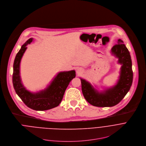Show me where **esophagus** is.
Instances as JSON below:
<instances>
[{
	"label": "esophagus",
	"instance_id": "esophagus-1",
	"mask_svg": "<svg viewBox=\"0 0 146 146\" xmlns=\"http://www.w3.org/2000/svg\"><path fill=\"white\" fill-rule=\"evenodd\" d=\"M76 72L78 75H80L83 72V70L81 68H77L76 70Z\"/></svg>",
	"mask_w": 146,
	"mask_h": 146
}]
</instances>
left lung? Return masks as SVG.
<instances>
[{
	"label": "left lung",
	"mask_w": 146,
	"mask_h": 146,
	"mask_svg": "<svg viewBox=\"0 0 146 146\" xmlns=\"http://www.w3.org/2000/svg\"><path fill=\"white\" fill-rule=\"evenodd\" d=\"M111 53L118 58V63L121 65L120 76L115 85L99 92L90 83L80 79L82 91L86 100L97 107H111L118 104L129 92L133 81L132 60L129 52L123 41L118 40V44L113 46Z\"/></svg>",
	"instance_id": "obj_1"
}]
</instances>
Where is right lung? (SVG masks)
Wrapping results in <instances>:
<instances>
[{
  "label": "right lung",
  "mask_w": 146,
  "mask_h": 146,
  "mask_svg": "<svg viewBox=\"0 0 146 146\" xmlns=\"http://www.w3.org/2000/svg\"><path fill=\"white\" fill-rule=\"evenodd\" d=\"M33 40L29 38L17 53L13 65V83L14 90L24 104L35 110H46L60 104L65 91L71 80L76 76L75 71H62L58 73L44 90L36 93L27 90L23 85L20 76V63L27 49V45Z\"/></svg>",
  "instance_id": "right-lung-1"
}]
</instances>
